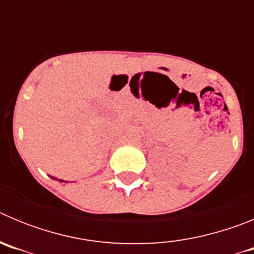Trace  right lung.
<instances>
[{
	"label": "right lung",
	"instance_id": "1",
	"mask_svg": "<svg viewBox=\"0 0 254 254\" xmlns=\"http://www.w3.org/2000/svg\"><path fill=\"white\" fill-rule=\"evenodd\" d=\"M52 179H57V178H55V177H51ZM57 181H60V182H66V181H64V179H57Z\"/></svg>",
	"mask_w": 254,
	"mask_h": 254
}]
</instances>
